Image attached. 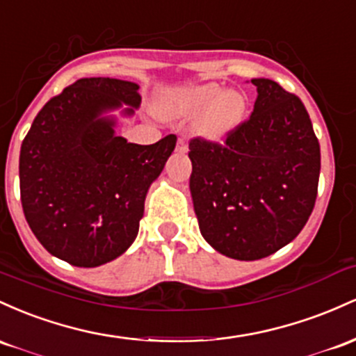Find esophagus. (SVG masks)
<instances>
[{"mask_svg":"<svg viewBox=\"0 0 356 356\" xmlns=\"http://www.w3.org/2000/svg\"><path fill=\"white\" fill-rule=\"evenodd\" d=\"M186 151H188V146H186V143H185V139H178V143H177V153H186Z\"/></svg>","mask_w":356,"mask_h":356,"instance_id":"obj_1","label":"esophagus"}]
</instances>
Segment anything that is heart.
Instances as JSON below:
<instances>
[{
	"label": "heart",
	"instance_id": "heart-1",
	"mask_svg": "<svg viewBox=\"0 0 356 356\" xmlns=\"http://www.w3.org/2000/svg\"><path fill=\"white\" fill-rule=\"evenodd\" d=\"M166 107L168 113L173 115H193L203 110L198 118L197 131L203 138L220 141L243 121L247 99L242 92H225V87L220 83L207 82L171 97Z\"/></svg>",
	"mask_w": 356,
	"mask_h": 356
}]
</instances>
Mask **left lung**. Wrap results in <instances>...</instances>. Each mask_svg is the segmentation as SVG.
I'll return each instance as SVG.
<instances>
[{"mask_svg":"<svg viewBox=\"0 0 356 356\" xmlns=\"http://www.w3.org/2000/svg\"><path fill=\"white\" fill-rule=\"evenodd\" d=\"M254 111L223 145L190 141V191L203 238L237 261L277 252L306 225L321 170L319 143L298 95L252 79Z\"/></svg>","mask_w":356,"mask_h":356,"instance_id":"1","label":"left lung"}]
</instances>
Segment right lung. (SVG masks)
Returning a JSON list of instances; mask_svg holds the SVG:
<instances>
[{"instance_id":"right-lung-1","label":"right lung","mask_w":356,"mask_h":356,"mask_svg":"<svg viewBox=\"0 0 356 356\" xmlns=\"http://www.w3.org/2000/svg\"><path fill=\"white\" fill-rule=\"evenodd\" d=\"M139 86L109 77L81 79L50 99L19 151L23 213L38 242L77 267H97L129 249L151 183L177 146L127 143L102 115L126 104L133 115Z\"/></svg>"}]
</instances>
